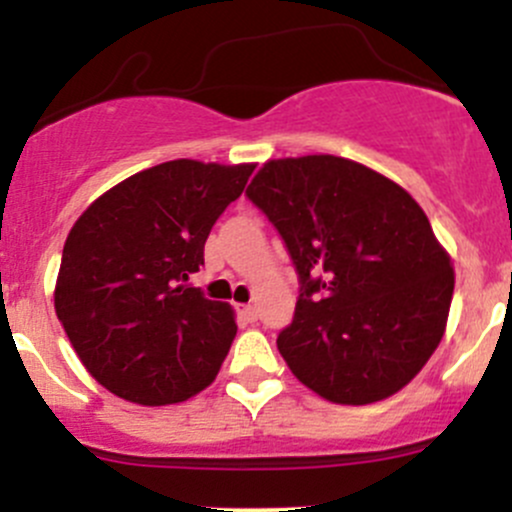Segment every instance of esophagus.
I'll return each instance as SVG.
<instances>
[{
    "mask_svg": "<svg viewBox=\"0 0 512 512\" xmlns=\"http://www.w3.org/2000/svg\"><path fill=\"white\" fill-rule=\"evenodd\" d=\"M240 314L245 322H257V307L255 304H240Z\"/></svg>",
    "mask_w": 512,
    "mask_h": 512,
    "instance_id": "obj_1",
    "label": "esophagus"
}]
</instances>
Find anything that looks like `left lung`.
Returning a JSON list of instances; mask_svg holds the SVG:
<instances>
[{
    "instance_id": "1",
    "label": "left lung",
    "mask_w": 512,
    "mask_h": 512,
    "mask_svg": "<svg viewBox=\"0 0 512 512\" xmlns=\"http://www.w3.org/2000/svg\"><path fill=\"white\" fill-rule=\"evenodd\" d=\"M280 230L302 294L277 337L289 371L332 404L404 389L446 334L453 262L421 205L356 160H267L247 188Z\"/></svg>"
}]
</instances>
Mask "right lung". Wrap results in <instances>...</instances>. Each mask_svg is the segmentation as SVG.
Segmentation results:
<instances>
[{"mask_svg": "<svg viewBox=\"0 0 512 512\" xmlns=\"http://www.w3.org/2000/svg\"><path fill=\"white\" fill-rule=\"evenodd\" d=\"M252 170L255 163L168 160L98 195L71 227L56 317L86 371L118 399L180 404L218 376L237 334L235 312L185 282Z\"/></svg>", "mask_w": 512, "mask_h": 512, "instance_id": "obj_1", "label": "right lung"}]
</instances>
